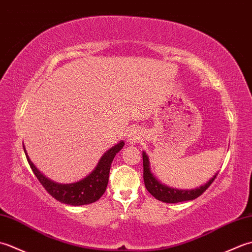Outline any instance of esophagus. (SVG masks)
Segmentation results:
<instances>
[{
    "label": "esophagus",
    "mask_w": 252,
    "mask_h": 252,
    "mask_svg": "<svg viewBox=\"0 0 252 252\" xmlns=\"http://www.w3.org/2000/svg\"><path fill=\"white\" fill-rule=\"evenodd\" d=\"M143 138L142 131L140 129H132L127 135V141L130 144H135Z\"/></svg>",
    "instance_id": "obj_1"
}]
</instances>
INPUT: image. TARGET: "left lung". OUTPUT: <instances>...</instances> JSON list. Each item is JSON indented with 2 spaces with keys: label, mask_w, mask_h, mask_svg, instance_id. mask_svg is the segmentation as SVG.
Here are the masks:
<instances>
[{
  "label": "left lung",
  "mask_w": 252,
  "mask_h": 252,
  "mask_svg": "<svg viewBox=\"0 0 252 252\" xmlns=\"http://www.w3.org/2000/svg\"><path fill=\"white\" fill-rule=\"evenodd\" d=\"M143 167H144L143 178H144V183H145V186H146V189L151 192L156 199L163 202H168V203H175V202L196 199V198L199 197L202 192H205V190L212 184V182L216 180L218 175L217 173L211 180H209V182H207L206 184L201 185L200 187H197L195 189H172V187L161 184L156 178H155V175L151 171L149 159L145 152H143Z\"/></svg>",
  "instance_id": "left-lung-1"
}]
</instances>
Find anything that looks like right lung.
<instances>
[{"label":"right lung","mask_w":252,"mask_h":252,"mask_svg":"<svg viewBox=\"0 0 252 252\" xmlns=\"http://www.w3.org/2000/svg\"><path fill=\"white\" fill-rule=\"evenodd\" d=\"M125 142L118 143L117 145L108 149L103 156H101L99 162L96 168L91 172L87 178L76 182L71 184H58L53 182L42 174L35 165L31 162L28 155L26 153V148L24 146V151L26 154L27 160L30 164L32 172L34 173L36 179L39 180L42 186L44 187L49 194L54 197L60 202L66 203L70 206H83L89 205L94 201H97L103 196L106 190L107 184H108L110 164L114 160L116 154L119 153Z\"/></svg>","instance_id":"1"}]
</instances>
